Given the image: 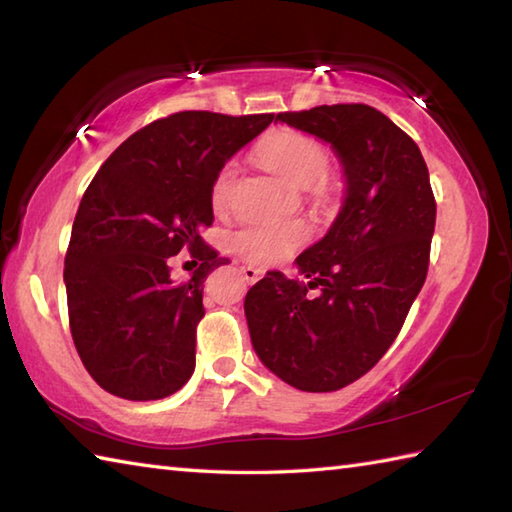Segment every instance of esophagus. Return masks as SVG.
<instances>
[{"label": "esophagus", "mask_w": 512, "mask_h": 512, "mask_svg": "<svg viewBox=\"0 0 512 512\" xmlns=\"http://www.w3.org/2000/svg\"><path fill=\"white\" fill-rule=\"evenodd\" d=\"M242 275H244L246 281H250V284H253V281H257L259 277H262V270L255 268V266H242Z\"/></svg>", "instance_id": "esophagus-1"}]
</instances>
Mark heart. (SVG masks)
Returning a JSON list of instances; mask_svg holds the SVG:
<instances>
[{
    "instance_id": "heart-1",
    "label": "heart",
    "mask_w": 512,
    "mask_h": 512,
    "mask_svg": "<svg viewBox=\"0 0 512 512\" xmlns=\"http://www.w3.org/2000/svg\"><path fill=\"white\" fill-rule=\"evenodd\" d=\"M257 158L262 165L286 180L292 187L325 191L323 178L330 171V151L321 140L310 134L297 132V129H275L262 143L257 145ZM235 165L226 162L215 173L211 182V204L215 211H222L231 198L235 184ZM308 231L297 222H255L239 228L233 235V246L250 262L257 264H277L281 259L295 253L306 242Z\"/></svg>"
}]
</instances>
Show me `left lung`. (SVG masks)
Segmentation results:
<instances>
[{"label":"left lung","mask_w":512,"mask_h":512,"mask_svg":"<svg viewBox=\"0 0 512 512\" xmlns=\"http://www.w3.org/2000/svg\"><path fill=\"white\" fill-rule=\"evenodd\" d=\"M277 121L330 143L347 189L328 235L297 257L308 284L273 270L248 290L250 341L284 383L336 391L367 374L405 323L427 279L436 198L418 145L374 107L319 105Z\"/></svg>","instance_id":"left-lung-1"}]
</instances>
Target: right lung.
Listing matches in <instances>:
<instances>
[{
  "mask_svg": "<svg viewBox=\"0 0 512 512\" xmlns=\"http://www.w3.org/2000/svg\"><path fill=\"white\" fill-rule=\"evenodd\" d=\"M275 114L178 112L138 129L96 171L76 211L63 281L70 332L90 376L125 400L167 398L195 369L202 284L222 264L200 231L211 182ZM189 249L199 268L173 282Z\"/></svg>",
  "mask_w": 512,
  "mask_h": 512,
  "instance_id": "add662e5",
  "label": "right lung"
}]
</instances>
